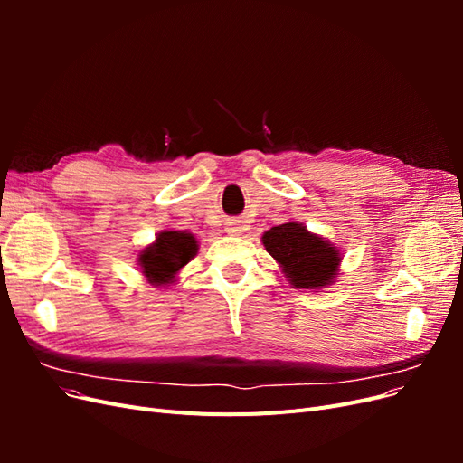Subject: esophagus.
Returning a JSON list of instances; mask_svg holds the SVG:
<instances>
[{
    "label": "esophagus",
    "instance_id": "esophagus-1",
    "mask_svg": "<svg viewBox=\"0 0 463 463\" xmlns=\"http://www.w3.org/2000/svg\"><path fill=\"white\" fill-rule=\"evenodd\" d=\"M226 232L230 235H240L243 232V226L237 220H230V222H226Z\"/></svg>",
    "mask_w": 463,
    "mask_h": 463
}]
</instances>
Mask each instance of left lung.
Here are the masks:
<instances>
[{"mask_svg":"<svg viewBox=\"0 0 463 463\" xmlns=\"http://www.w3.org/2000/svg\"><path fill=\"white\" fill-rule=\"evenodd\" d=\"M262 245L293 288L322 289L334 282L340 270V249L298 222L264 232Z\"/></svg>","mask_w":463,"mask_h":463,"instance_id":"left-lung-1","label":"left lung"}]
</instances>
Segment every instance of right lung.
Masks as SVG:
<instances>
[{
  "instance_id": "1",
  "label": "right lung",
  "mask_w": 463,
  "mask_h": 463,
  "mask_svg": "<svg viewBox=\"0 0 463 463\" xmlns=\"http://www.w3.org/2000/svg\"><path fill=\"white\" fill-rule=\"evenodd\" d=\"M197 250L199 245L193 233L165 230L158 233L156 241L138 253V266L152 286H170Z\"/></svg>"
}]
</instances>
